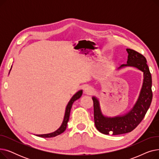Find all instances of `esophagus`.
Returning a JSON list of instances; mask_svg holds the SVG:
<instances>
[{
    "mask_svg": "<svg viewBox=\"0 0 159 159\" xmlns=\"http://www.w3.org/2000/svg\"><path fill=\"white\" fill-rule=\"evenodd\" d=\"M93 89L91 88V86H87L84 88V93L86 94H88V95H90L91 93H93Z\"/></svg>",
    "mask_w": 159,
    "mask_h": 159,
    "instance_id": "esophagus-1",
    "label": "esophagus"
}]
</instances>
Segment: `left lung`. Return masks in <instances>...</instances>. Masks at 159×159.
I'll list each match as a JSON object with an SVG mask.
<instances>
[{
	"mask_svg": "<svg viewBox=\"0 0 159 159\" xmlns=\"http://www.w3.org/2000/svg\"><path fill=\"white\" fill-rule=\"evenodd\" d=\"M128 53L127 64L121 65L118 70L124 67H135L143 72V86L137 101L132 109L122 115L114 117L104 116L101 110L98 98L93 97L94 120L98 131L105 135H120L131 132L143 120L151 105L153 93L152 90V79L146 58L131 49H126Z\"/></svg>",
	"mask_w": 159,
	"mask_h": 159,
	"instance_id": "obj_1",
	"label": "left lung"
}]
</instances>
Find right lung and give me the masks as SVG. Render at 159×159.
Instances as JSON below:
<instances>
[{"instance_id": "right-lung-1", "label": "right lung", "mask_w": 159, "mask_h": 159, "mask_svg": "<svg viewBox=\"0 0 159 159\" xmlns=\"http://www.w3.org/2000/svg\"><path fill=\"white\" fill-rule=\"evenodd\" d=\"M12 67V66H11ZM10 69V70H11ZM82 94V90H79V91L75 93L70 99V101H69L68 105H67L66 107V111H65V114H64V120L63 122L61 124V127L58 128V129H57L55 131L53 132V133H48V134H43V135H36L38 137H43V138H49V137H56L58 135L61 134L62 133H63L67 127V124H68V122L69 120V118H70V111L71 109V107L73 105V103L77 101V99H79Z\"/></svg>"}]
</instances>
